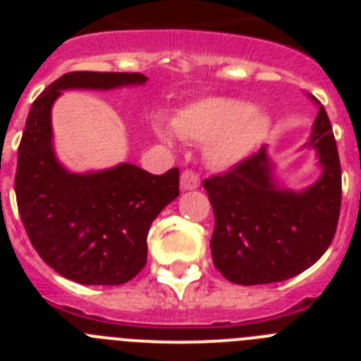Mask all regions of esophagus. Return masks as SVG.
<instances>
[{
  "instance_id": "1",
  "label": "esophagus",
  "mask_w": 361,
  "mask_h": 361,
  "mask_svg": "<svg viewBox=\"0 0 361 361\" xmlns=\"http://www.w3.org/2000/svg\"><path fill=\"white\" fill-rule=\"evenodd\" d=\"M200 184V178L199 175L195 173L193 170H184L183 175H180V188H183L184 191L186 190H195V188H199Z\"/></svg>"
}]
</instances>
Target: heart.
Wrapping results in <instances>:
<instances>
[{
    "label": "heart",
    "mask_w": 361,
    "mask_h": 361,
    "mask_svg": "<svg viewBox=\"0 0 361 361\" xmlns=\"http://www.w3.org/2000/svg\"><path fill=\"white\" fill-rule=\"evenodd\" d=\"M271 119L235 99H206L184 108L173 119V130L184 141L206 145V159L215 168H229L247 157L269 132ZM162 141L171 133L157 124Z\"/></svg>",
    "instance_id": "1"
}]
</instances>
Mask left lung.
<instances>
[{"label":"left lung","instance_id":"1","mask_svg":"<svg viewBox=\"0 0 361 361\" xmlns=\"http://www.w3.org/2000/svg\"><path fill=\"white\" fill-rule=\"evenodd\" d=\"M307 146L317 148L324 171L298 193L276 186L264 146L226 173L204 180L215 213L213 264L229 282L258 286L288 280L311 267L333 242L342 168L322 104Z\"/></svg>","mask_w":361,"mask_h":361}]
</instances>
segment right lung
<instances>
[{"mask_svg": "<svg viewBox=\"0 0 361 361\" xmlns=\"http://www.w3.org/2000/svg\"><path fill=\"white\" fill-rule=\"evenodd\" d=\"M139 72H70L32 103L18 148L16 200L34 250L56 273L85 286H121L146 266L149 226L178 197V168L152 175L123 164L70 173L52 148L50 111L61 90L142 85Z\"/></svg>", "mask_w": 361, "mask_h": 361, "instance_id": "obj_1", "label": "right lung"}]
</instances>
